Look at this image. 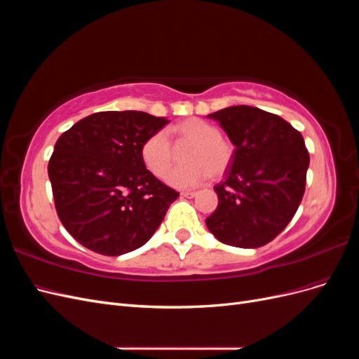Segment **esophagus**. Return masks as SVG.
<instances>
[{
    "label": "esophagus",
    "mask_w": 359,
    "mask_h": 359,
    "mask_svg": "<svg viewBox=\"0 0 359 359\" xmlns=\"http://www.w3.org/2000/svg\"><path fill=\"white\" fill-rule=\"evenodd\" d=\"M181 196L182 198H194L196 196V191H182Z\"/></svg>",
    "instance_id": "34e87169"
}]
</instances>
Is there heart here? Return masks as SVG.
<instances>
[{"mask_svg": "<svg viewBox=\"0 0 359 359\" xmlns=\"http://www.w3.org/2000/svg\"><path fill=\"white\" fill-rule=\"evenodd\" d=\"M169 135L177 147L190 145L184 161L187 166L175 168L170 172L173 161V147L165 132L151 135L140 148L147 169L156 177L168 172L166 182L177 189L196 187L210 177L219 178L229 169L235 147L220 133L217 126L201 118H187L169 128Z\"/></svg>", "mask_w": 359, "mask_h": 359, "instance_id": "obj_1", "label": "heart"}]
</instances>
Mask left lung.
<instances>
[{"label":"left lung","mask_w":359,"mask_h":359,"mask_svg":"<svg viewBox=\"0 0 359 359\" xmlns=\"http://www.w3.org/2000/svg\"><path fill=\"white\" fill-rule=\"evenodd\" d=\"M235 145L226 180L214 187L219 205L205 220L217 240L257 248L273 241L295 215L310 163L304 137L283 118L253 106L208 115Z\"/></svg>","instance_id":"8db88e82"}]
</instances>
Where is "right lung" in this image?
<instances>
[{"mask_svg": "<svg viewBox=\"0 0 359 359\" xmlns=\"http://www.w3.org/2000/svg\"><path fill=\"white\" fill-rule=\"evenodd\" d=\"M168 123L147 112L107 111L60 136L48 173L60 220L79 244L119 256L154 235L180 193L147 169L140 148Z\"/></svg>", "mask_w": 359, "mask_h": 359, "instance_id": "1", "label": "right lung"}]
</instances>
